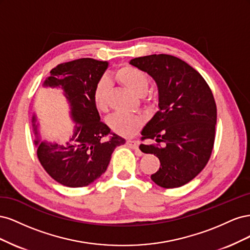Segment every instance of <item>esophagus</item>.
Here are the masks:
<instances>
[{
	"label": "esophagus",
	"instance_id": "1",
	"mask_svg": "<svg viewBox=\"0 0 250 250\" xmlns=\"http://www.w3.org/2000/svg\"><path fill=\"white\" fill-rule=\"evenodd\" d=\"M126 144H127V145L129 146L130 148H132V149H134V150H139V145H140L139 141H135V140H127Z\"/></svg>",
	"mask_w": 250,
	"mask_h": 250
}]
</instances>
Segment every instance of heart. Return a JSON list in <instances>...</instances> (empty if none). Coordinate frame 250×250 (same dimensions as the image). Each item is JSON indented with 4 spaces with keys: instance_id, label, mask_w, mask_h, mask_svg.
<instances>
[{
    "instance_id": "obj_1",
    "label": "heart",
    "mask_w": 250,
    "mask_h": 250,
    "mask_svg": "<svg viewBox=\"0 0 250 250\" xmlns=\"http://www.w3.org/2000/svg\"><path fill=\"white\" fill-rule=\"evenodd\" d=\"M116 77L125 86L132 90L134 94L143 96L147 92L149 86V77L145 72L138 69V67L124 65L117 71ZM109 92V79L106 77L101 78L96 84L93 95L96 107L101 111L107 109ZM143 122L144 118L142 116L128 112H116L107 119L110 129L119 135H123V137H131V135L137 133Z\"/></svg>"
}]
</instances>
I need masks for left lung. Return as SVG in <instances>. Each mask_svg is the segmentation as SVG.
I'll use <instances>...</instances> for the list:
<instances>
[{
    "label": "left lung",
    "instance_id": "obj_1",
    "mask_svg": "<svg viewBox=\"0 0 250 250\" xmlns=\"http://www.w3.org/2000/svg\"><path fill=\"white\" fill-rule=\"evenodd\" d=\"M129 63L149 74L158 88V111L141 132L142 140L155 141L141 144L142 152L161 162L151 179L165 188L184 186L210 157L217 122L214 96L201 75L175 56L153 54Z\"/></svg>",
    "mask_w": 250,
    "mask_h": 250
}]
</instances>
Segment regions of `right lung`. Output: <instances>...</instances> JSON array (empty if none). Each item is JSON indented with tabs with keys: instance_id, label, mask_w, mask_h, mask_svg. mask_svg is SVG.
<instances>
[{
	"instance_id": "1",
	"label": "right lung",
	"mask_w": 250,
	"mask_h": 250,
	"mask_svg": "<svg viewBox=\"0 0 250 250\" xmlns=\"http://www.w3.org/2000/svg\"><path fill=\"white\" fill-rule=\"evenodd\" d=\"M108 67L107 62L80 58L58 64L43 81L44 87H60L70 105L74 132L64 144L42 141L39 122L33 113L37 157L49 175L70 188L88 186L106 171L116 147L125 140L101 122L94 103L96 84Z\"/></svg>"
}]
</instances>
